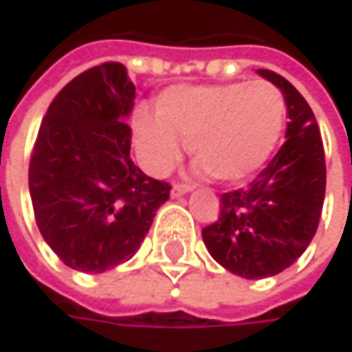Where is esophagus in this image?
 Segmentation results:
<instances>
[{
	"label": "esophagus",
	"mask_w": 352,
	"mask_h": 352,
	"mask_svg": "<svg viewBox=\"0 0 352 352\" xmlns=\"http://www.w3.org/2000/svg\"><path fill=\"white\" fill-rule=\"evenodd\" d=\"M192 188L190 186H186V184H174V188H172V199H180V197H184L186 192H190Z\"/></svg>",
	"instance_id": "obj_1"
}]
</instances>
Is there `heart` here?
<instances>
[{
    "mask_svg": "<svg viewBox=\"0 0 352 352\" xmlns=\"http://www.w3.org/2000/svg\"><path fill=\"white\" fill-rule=\"evenodd\" d=\"M285 122V96L268 82L178 86L157 98L155 116L137 114L135 143L151 174H166L184 141L197 172L234 182L270 157Z\"/></svg>",
    "mask_w": 352,
    "mask_h": 352,
    "instance_id": "b5f03b06",
    "label": "heart"
}]
</instances>
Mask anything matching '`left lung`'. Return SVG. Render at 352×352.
Here are the masks:
<instances>
[{
	"label": "left lung",
	"mask_w": 352,
	"mask_h": 352,
	"mask_svg": "<svg viewBox=\"0 0 352 352\" xmlns=\"http://www.w3.org/2000/svg\"><path fill=\"white\" fill-rule=\"evenodd\" d=\"M256 74L285 96L287 141L248 186L221 195L219 219L203 230L209 254L242 278L274 276L295 263L316 236L326 195L324 145L309 104L278 74Z\"/></svg>",
	"instance_id": "obj_1"
}]
</instances>
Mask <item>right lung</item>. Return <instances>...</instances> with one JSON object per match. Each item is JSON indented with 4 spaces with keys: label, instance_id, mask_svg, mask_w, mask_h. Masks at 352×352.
<instances>
[{
    "label": "right lung",
    "instance_id": "right-lung-1",
    "mask_svg": "<svg viewBox=\"0 0 352 352\" xmlns=\"http://www.w3.org/2000/svg\"><path fill=\"white\" fill-rule=\"evenodd\" d=\"M135 84L120 63L74 78L51 102L28 170L36 226L74 270L106 272L135 256L170 184L131 160Z\"/></svg>",
    "mask_w": 352,
    "mask_h": 352
}]
</instances>
